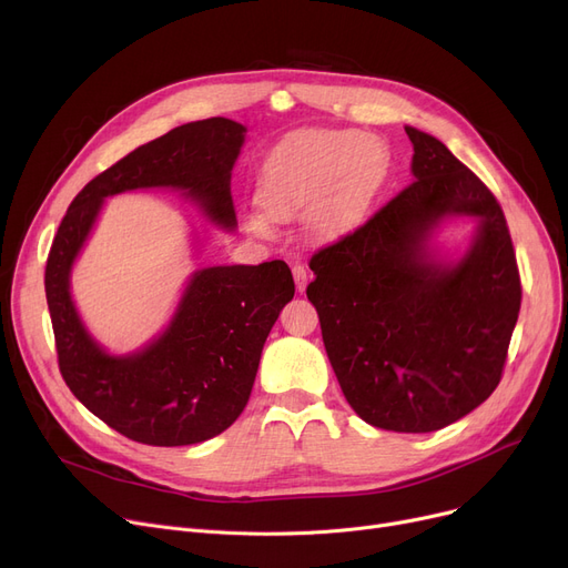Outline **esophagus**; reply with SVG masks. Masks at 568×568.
I'll return each instance as SVG.
<instances>
[{"mask_svg":"<svg viewBox=\"0 0 568 568\" xmlns=\"http://www.w3.org/2000/svg\"><path fill=\"white\" fill-rule=\"evenodd\" d=\"M292 276H294V283H297V290L304 292L308 285V271L304 268V264H292Z\"/></svg>","mask_w":568,"mask_h":568,"instance_id":"esophagus-1","label":"esophagus"}]
</instances>
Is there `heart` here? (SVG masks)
<instances>
[{
	"mask_svg": "<svg viewBox=\"0 0 568 568\" xmlns=\"http://www.w3.org/2000/svg\"><path fill=\"white\" fill-rule=\"evenodd\" d=\"M392 155L383 139L355 130H300L283 136L260 169V204L245 213V227L274 236L275 220L304 215L317 241H336L357 230L387 181Z\"/></svg>",
	"mask_w": 568,
	"mask_h": 568,
	"instance_id": "1",
	"label": "heart"
}]
</instances>
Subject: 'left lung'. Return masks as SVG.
I'll return each instance as SVG.
<instances>
[{
  "label": "left lung",
  "instance_id": "1",
  "mask_svg": "<svg viewBox=\"0 0 568 568\" xmlns=\"http://www.w3.org/2000/svg\"><path fill=\"white\" fill-rule=\"evenodd\" d=\"M406 134L415 181L311 257L306 294L353 410L378 429L427 434L497 389L523 285L495 194L436 136ZM453 214L476 216L479 227L448 265L426 241Z\"/></svg>",
  "mask_w": 568,
  "mask_h": 568
}]
</instances>
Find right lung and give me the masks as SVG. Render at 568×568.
Wrapping results in <instances>:
<instances>
[{
  "instance_id": "1",
  "label": "right lung",
  "mask_w": 568,
  "mask_h": 568,
  "mask_svg": "<svg viewBox=\"0 0 568 568\" xmlns=\"http://www.w3.org/2000/svg\"><path fill=\"white\" fill-rule=\"evenodd\" d=\"M245 128L230 118L187 122L92 179L71 202L45 262L60 374L90 413L145 446H192L225 432L248 404L264 341L294 281L283 260L194 271L169 327L132 355H109L71 302L73 260L106 196L174 187L211 223L234 230L232 166Z\"/></svg>"
}]
</instances>
